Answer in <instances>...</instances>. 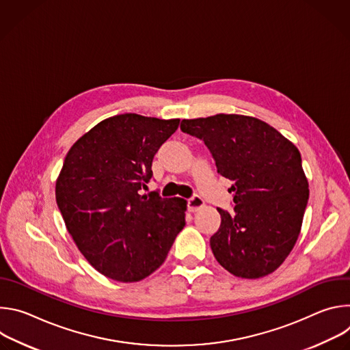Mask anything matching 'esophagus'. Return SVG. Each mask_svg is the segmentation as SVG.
Instances as JSON below:
<instances>
[{
    "label": "esophagus",
    "mask_w": 350,
    "mask_h": 350,
    "mask_svg": "<svg viewBox=\"0 0 350 350\" xmlns=\"http://www.w3.org/2000/svg\"><path fill=\"white\" fill-rule=\"evenodd\" d=\"M204 205H205L204 199L199 195H193L187 201V208H188L189 212H196L198 209H201Z\"/></svg>",
    "instance_id": "obj_1"
}]
</instances>
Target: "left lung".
<instances>
[{"label":"left lung","mask_w":350,"mask_h":350,"mask_svg":"<svg viewBox=\"0 0 350 350\" xmlns=\"http://www.w3.org/2000/svg\"><path fill=\"white\" fill-rule=\"evenodd\" d=\"M183 133L202 139L217 173L232 181V212L211 237L216 260L231 274L259 278L286 259L301 232L309 184L297 148L267 123L219 113L184 119Z\"/></svg>","instance_id":"left-lung-1"}]
</instances>
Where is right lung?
<instances>
[{
    "label": "right lung",
    "instance_id": "right-lung-1",
    "mask_svg": "<svg viewBox=\"0 0 350 350\" xmlns=\"http://www.w3.org/2000/svg\"><path fill=\"white\" fill-rule=\"evenodd\" d=\"M178 123L118 115L77 139L65 158L58 208L79 251L108 278L135 282L152 274L185 226L184 199L141 195L155 154Z\"/></svg>",
    "mask_w": 350,
    "mask_h": 350
}]
</instances>
